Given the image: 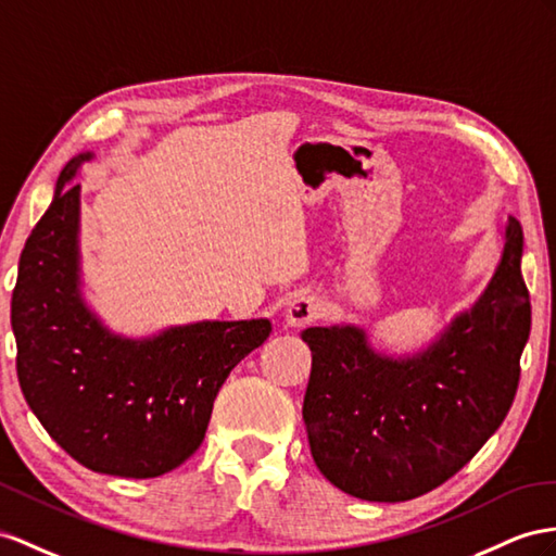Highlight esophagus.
Returning a JSON list of instances; mask_svg holds the SVG:
<instances>
[{
	"label": "esophagus",
	"instance_id": "obj_1",
	"mask_svg": "<svg viewBox=\"0 0 556 556\" xmlns=\"http://www.w3.org/2000/svg\"><path fill=\"white\" fill-rule=\"evenodd\" d=\"M319 312L321 307L315 295H295L287 307V324L293 326V329H301V326L315 321Z\"/></svg>",
	"mask_w": 556,
	"mask_h": 556
}]
</instances>
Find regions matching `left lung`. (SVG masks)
<instances>
[{
  "mask_svg": "<svg viewBox=\"0 0 556 556\" xmlns=\"http://www.w3.org/2000/svg\"><path fill=\"white\" fill-rule=\"evenodd\" d=\"M521 253V225L509 216L486 291L414 357L378 354L359 326L303 331L312 350L303 420L333 486L371 503L410 501L463 469L503 425L531 333Z\"/></svg>",
  "mask_w": 556,
  "mask_h": 556,
  "instance_id": "8db88e82",
  "label": "left lung"
}]
</instances>
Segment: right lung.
Wrapping results in <instances>:
<instances>
[{"label": "right lung", "mask_w": 556, "mask_h": 556, "mask_svg": "<svg viewBox=\"0 0 556 556\" xmlns=\"http://www.w3.org/2000/svg\"><path fill=\"white\" fill-rule=\"evenodd\" d=\"M91 152L70 160L27 237L11 298L16 371L27 406L93 472L150 479L204 441L213 400L273 324L197 321L154 338L110 333L79 291V185Z\"/></svg>", "instance_id": "right-lung-1"}]
</instances>
